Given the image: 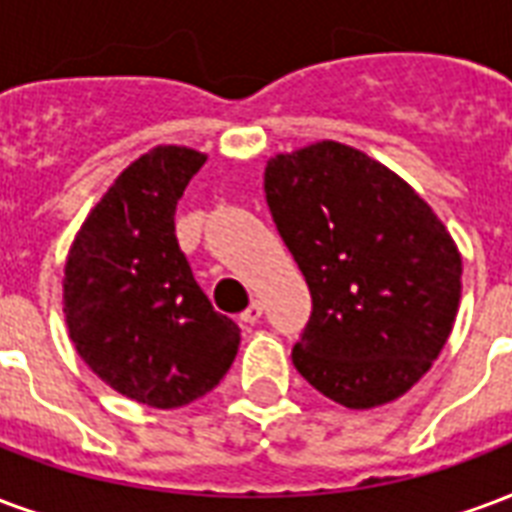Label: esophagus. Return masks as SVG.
<instances>
[{
    "label": "esophagus",
    "mask_w": 512,
    "mask_h": 512,
    "mask_svg": "<svg viewBox=\"0 0 512 512\" xmlns=\"http://www.w3.org/2000/svg\"><path fill=\"white\" fill-rule=\"evenodd\" d=\"M260 317H263V304H260V301H252V304L246 306L244 312H241V323H257V320H260Z\"/></svg>",
    "instance_id": "esophagus-1"
}]
</instances>
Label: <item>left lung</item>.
Returning a JSON list of instances; mask_svg holds the SVG:
<instances>
[{
    "instance_id": "left-lung-1",
    "label": "left lung",
    "mask_w": 512,
    "mask_h": 512,
    "mask_svg": "<svg viewBox=\"0 0 512 512\" xmlns=\"http://www.w3.org/2000/svg\"><path fill=\"white\" fill-rule=\"evenodd\" d=\"M266 200L312 293L298 374L350 410L407 393L448 342L461 255L418 192L336 140L276 154Z\"/></svg>"
}]
</instances>
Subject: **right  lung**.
I'll return each instance as SVG.
<instances>
[{
    "mask_svg": "<svg viewBox=\"0 0 512 512\" xmlns=\"http://www.w3.org/2000/svg\"><path fill=\"white\" fill-rule=\"evenodd\" d=\"M206 154L157 146L113 181L64 266V317L83 363L157 410L206 396L241 331L214 312L176 241V203Z\"/></svg>",
    "mask_w": 512,
    "mask_h": 512,
    "instance_id": "add662e5",
    "label": "right lung"
}]
</instances>
